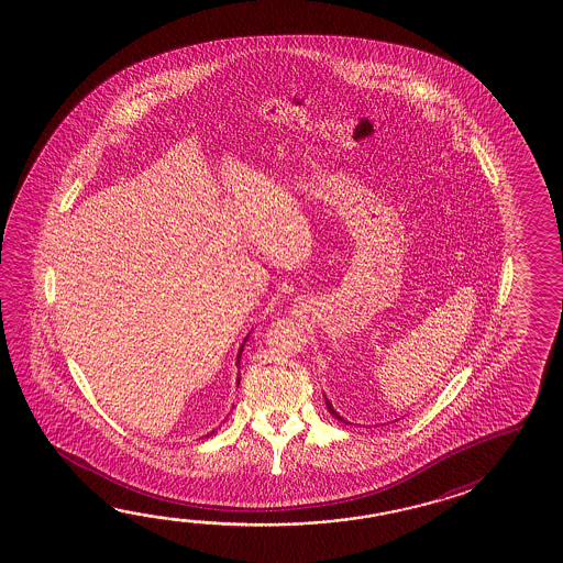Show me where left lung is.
I'll return each instance as SVG.
<instances>
[{
  "label": "left lung",
  "instance_id": "left-lung-1",
  "mask_svg": "<svg viewBox=\"0 0 563 563\" xmlns=\"http://www.w3.org/2000/svg\"><path fill=\"white\" fill-rule=\"evenodd\" d=\"M324 402H327V409H329V413L333 415L334 419H339V421H343V423L351 424L349 421H344L343 417L341 415L336 413L333 409V405H331V401L324 397Z\"/></svg>",
  "mask_w": 563,
  "mask_h": 563
}]
</instances>
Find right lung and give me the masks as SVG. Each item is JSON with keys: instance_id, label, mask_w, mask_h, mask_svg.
Instances as JSON below:
<instances>
[{"instance_id": "obj_1", "label": "right lung", "mask_w": 563, "mask_h": 563, "mask_svg": "<svg viewBox=\"0 0 563 563\" xmlns=\"http://www.w3.org/2000/svg\"><path fill=\"white\" fill-rule=\"evenodd\" d=\"M246 339H249V336H246ZM246 339L242 341L241 349H239V355H236V365H239V367H241L242 349H244V343H246ZM239 375H241V373H239ZM239 379H241V377H239ZM239 383H241V380H239ZM212 433H214V431H212ZM208 435H210V433H208Z\"/></svg>"}]
</instances>
